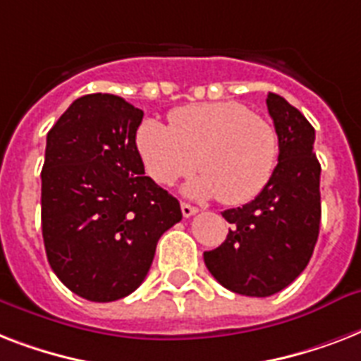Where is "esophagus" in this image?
Masks as SVG:
<instances>
[{
	"label": "esophagus",
	"instance_id": "esophagus-1",
	"mask_svg": "<svg viewBox=\"0 0 361 361\" xmlns=\"http://www.w3.org/2000/svg\"><path fill=\"white\" fill-rule=\"evenodd\" d=\"M197 212L198 208H195V206H191V204L181 202V214H183V217H191V215H195Z\"/></svg>",
	"mask_w": 361,
	"mask_h": 361
}]
</instances>
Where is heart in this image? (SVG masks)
<instances>
[{"mask_svg": "<svg viewBox=\"0 0 361 361\" xmlns=\"http://www.w3.org/2000/svg\"><path fill=\"white\" fill-rule=\"evenodd\" d=\"M136 147L147 174L161 185H172L198 161L202 172L187 183V195L219 197L228 206L257 197L277 161L271 123L238 101L181 106L170 112V125L144 120L136 129Z\"/></svg>", "mask_w": 361, "mask_h": 361, "instance_id": "obj_1", "label": "heart"}]
</instances>
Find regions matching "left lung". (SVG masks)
Instances as JSON below:
<instances>
[{
	"label": "left lung",
	"mask_w": 361,
	"mask_h": 361,
	"mask_svg": "<svg viewBox=\"0 0 361 361\" xmlns=\"http://www.w3.org/2000/svg\"><path fill=\"white\" fill-rule=\"evenodd\" d=\"M266 104L279 138V163L255 200L223 212L232 225L228 236L204 252L206 268L221 285L255 298L283 290L302 274L320 228L313 125L277 93H268Z\"/></svg>",
	"instance_id": "left-lung-1"
}]
</instances>
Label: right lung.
<instances>
[{
  "label": "right lung",
  "mask_w": 361,
  "mask_h": 361,
  "mask_svg": "<svg viewBox=\"0 0 361 361\" xmlns=\"http://www.w3.org/2000/svg\"><path fill=\"white\" fill-rule=\"evenodd\" d=\"M144 112L110 93L76 99L47 135L41 223L48 262L90 302L129 296L146 279L180 202L144 176Z\"/></svg>",
  "instance_id": "add662e5"
}]
</instances>
